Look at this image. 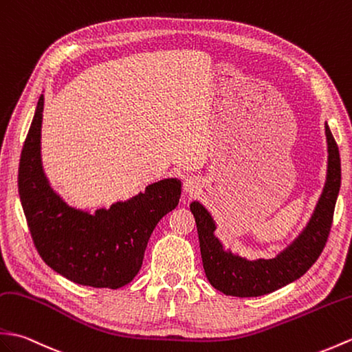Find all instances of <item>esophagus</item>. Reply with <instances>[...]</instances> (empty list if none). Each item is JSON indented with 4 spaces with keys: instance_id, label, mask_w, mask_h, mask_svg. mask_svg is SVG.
I'll return each instance as SVG.
<instances>
[{
    "instance_id": "34e87169",
    "label": "esophagus",
    "mask_w": 352,
    "mask_h": 352,
    "mask_svg": "<svg viewBox=\"0 0 352 352\" xmlns=\"http://www.w3.org/2000/svg\"><path fill=\"white\" fill-rule=\"evenodd\" d=\"M199 189H201V183H199L198 178L190 177V178H187L186 182H184V192L189 195V196L196 195V193L199 192Z\"/></svg>"
}]
</instances>
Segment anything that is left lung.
<instances>
[{"label": "left lung", "mask_w": 352, "mask_h": 352, "mask_svg": "<svg viewBox=\"0 0 352 352\" xmlns=\"http://www.w3.org/2000/svg\"><path fill=\"white\" fill-rule=\"evenodd\" d=\"M327 175L312 216L287 248L274 258L249 259L225 248L216 235V220L199 201L190 204L198 228L204 272L211 287L234 297H259L287 287L312 267L325 246L340 190V156L338 144L325 122Z\"/></svg>", "instance_id": "8db88e82"}]
</instances>
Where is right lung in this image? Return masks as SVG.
Wrapping results in <instances>:
<instances>
[{"instance_id": "right-lung-1", "label": "right lung", "mask_w": 352, "mask_h": 352, "mask_svg": "<svg viewBox=\"0 0 352 352\" xmlns=\"http://www.w3.org/2000/svg\"><path fill=\"white\" fill-rule=\"evenodd\" d=\"M40 94L19 163V198L40 256L78 285L117 289L133 280L159 220L182 198V179L168 177L109 208H79L65 202L45 173Z\"/></svg>"}]
</instances>
